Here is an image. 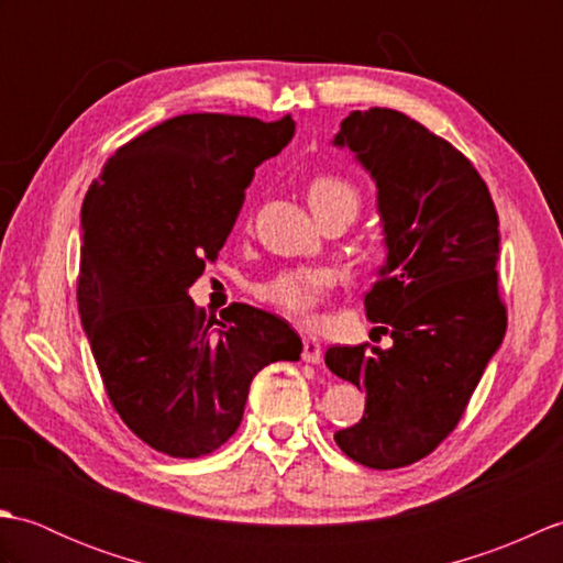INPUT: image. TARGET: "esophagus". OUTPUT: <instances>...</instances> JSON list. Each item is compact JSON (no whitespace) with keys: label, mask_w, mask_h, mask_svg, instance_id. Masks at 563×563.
Instances as JSON below:
<instances>
[{"label":"esophagus","mask_w":563,"mask_h":563,"mask_svg":"<svg viewBox=\"0 0 563 563\" xmlns=\"http://www.w3.org/2000/svg\"><path fill=\"white\" fill-rule=\"evenodd\" d=\"M302 361L305 363H321V343L317 339H305L302 341Z\"/></svg>","instance_id":"1"}]
</instances>
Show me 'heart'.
<instances>
[{
	"mask_svg": "<svg viewBox=\"0 0 563 563\" xmlns=\"http://www.w3.org/2000/svg\"><path fill=\"white\" fill-rule=\"evenodd\" d=\"M307 200L312 206L319 220L329 214L343 212L353 220L361 208V194L357 188L341 176H317L307 186ZM336 285V273L331 268H295L285 271L278 278H273L266 288V297L280 307L283 312L295 317H312L317 305L324 300V295Z\"/></svg>",
	"mask_w": 563,
	"mask_h": 563,
	"instance_id": "b5f03b06",
	"label": "heart"
}]
</instances>
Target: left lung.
<instances>
[{"instance_id": "left-lung-1", "label": "left lung", "mask_w": 563, "mask_h": 563, "mask_svg": "<svg viewBox=\"0 0 563 563\" xmlns=\"http://www.w3.org/2000/svg\"><path fill=\"white\" fill-rule=\"evenodd\" d=\"M333 145L377 186L387 261L365 312L391 339L327 351L331 373L365 391L361 423L333 440L357 464L397 470L452 433L504 343L498 214L472 162L399 111H353Z\"/></svg>"}]
</instances>
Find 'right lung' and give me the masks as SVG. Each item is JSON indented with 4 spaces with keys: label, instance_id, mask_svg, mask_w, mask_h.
I'll return each instance as SVG.
<instances>
[{
    "label": "right lung",
    "instance_id": "1",
    "mask_svg": "<svg viewBox=\"0 0 563 563\" xmlns=\"http://www.w3.org/2000/svg\"><path fill=\"white\" fill-rule=\"evenodd\" d=\"M292 135L290 115H176L118 150L84 198L81 327L118 416L169 457L218 450L242 423L258 369L300 361L285 319L239 302L214 319L188 295L230 236L256 166Z\"/></svg>",
    "mask_w": 563,
    "mask_h": 563
}]
</instances>
